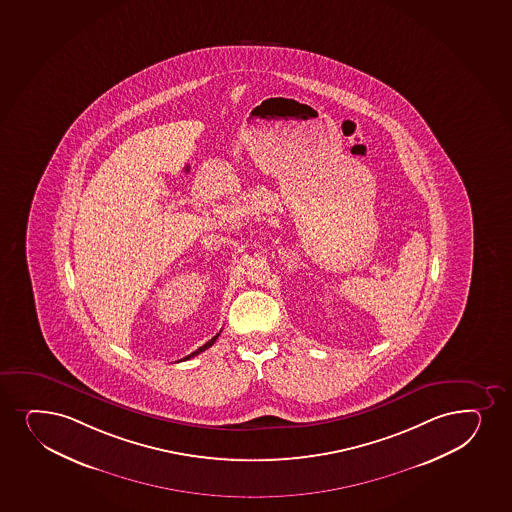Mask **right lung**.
I'll return each instance as SVG.
<instances>
[{
  "label": "right lung",
  "instance_id": "add662e5",
  "mask_svg": "<svg viewBox=\"0 0 512 512\" xmlns=\"http://www.w3.org/2000/svg\"><path fill=\"white\" fill-rule=\"evenodd\" d=\"M219 334H221V332H219ZM219 334H216V336L212 337L211 341H207V343H205L204 346H200V348L197 349V351H193L192 355L185 356L183 360H190L192 356L199 355V353H202V351H205V349L211 348L212 344L216 343V339L217 337H219Z\"/></svg>",
  "mask_w": 512,
  "mask_h": 512
}]
</instances>
